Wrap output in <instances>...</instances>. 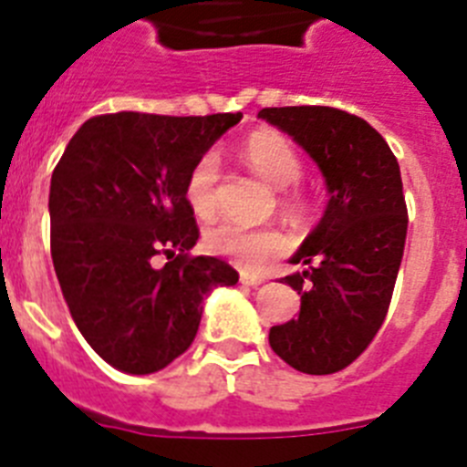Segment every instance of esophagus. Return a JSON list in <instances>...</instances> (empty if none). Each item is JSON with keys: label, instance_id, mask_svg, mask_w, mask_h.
Listing matches in <instances>:
<instances>
[{"label": "esophagus", "instance_id": "obj_1", "mask_svg": "<svg viewBox=\"0 0 467 467\" xmlns=\"http://www.w3.org/2000/svg\"><path fill=\"white\" fill-rule=\"evenodd\" d=\"M241 283L250 285V287H257V285L264 283V278H262V275H254V274H247V271H241Z\"/></svg>", "mask_w": 467, "mask_h": 467}]
</instances>
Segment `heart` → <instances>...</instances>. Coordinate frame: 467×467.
I'll list each match as a JSON object with an SVG mask.
<instances>
[{
	"instance_id": "obj_1",
	"label": "heart",
	"mask_w": 467,
	"mask_h": 467,
	"mask_svg": "<svg viewBox=\"0 0 467 467\" xmlns=\"http://www.w3.org/2000/svg\"><path fill=\"white\" fill-rule=\"evenodd\" d=\"M243 159L262 180L283 189L296 182L301 175V159L292 142L278 133H254L245 140ZM217 184H220V159L208 151L193 163L187 177V201L198 217L208 220L217 208ZM283 208L287 213L304 210V196L299 192L283 193ZM205 247L213 254L229 257L245 269H259L266 259L285 253L287 241L278 229H245L234 222H222L205 231Z\"/></svg>"
}]
</instances>
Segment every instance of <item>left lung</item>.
<instances>
[{
    "label": "left lung",
    "mask_w": 467,
    "mask_h": 467,
    "mask_svg": "<svg viewBox=\"0 0 467 467\" xmlns=\"http://www.w3.org/2000/svg\"><path fill=\"white\" fill-rule=\"evenodd\" d=\"M290 135L327 184L323 220L285 275L301 295L299 317L275 325L269 344L304 374H334L358 360L386 320L407 238L398 159L365 119L334 107H266L257 114Z\"/></svg>",
    "instance_id": "1"
}]
</instances>
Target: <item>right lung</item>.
Listing matches in <instances>:
<instances>
[{"instance_id": "add662e5", "label": "right lung", "mask_w": 467, "mask_h": 467, "mask_svg": "<svg viewBox=\"0 0 467 467\" xmlns=\"http://www.w3.org/2000/svg\"><path fill=\"white\" fill-rule=\"evenodd\" d=\"M236 114L117 111L74 133L51 177V257L74 323L114 369L151 374L192 346L203 299L234 266L192 257L187 177ZM169 262L156 267L153 259Z\"/></svg>"}]
</instances>
